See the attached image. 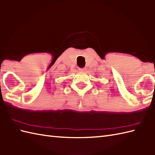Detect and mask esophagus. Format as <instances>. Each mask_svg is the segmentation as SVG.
<instances>
[{"mask_svg": "<svg viewBox=\"0 0 155 155\" xmlns=\"http://www.w3.org/2000/svg\"><path fill=\"white\" fill-rule=\"evenodd\" d=\"M85 70H86L85 68H78V71H79L80 72H84Z\"/></svg>", "mask_w": 155, "mask_h": 155, "instance_id": "esophagus-1", "label": "esophagus"}]
</instances>
